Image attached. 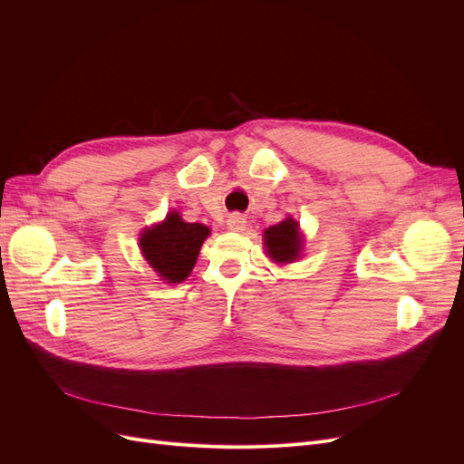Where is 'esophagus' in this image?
Returning a JSON list of instances; mask_svg holds the SVG:
<instances>
[{"label": "esophagus", "instance_id": "34e87169", "mask_svg": "<svg viewBox=\"0 0 464 464\" xmlns=\"http://www.w3.org/2000/svg\"><path fill=\"white\" fill-rule=\"evenodd\" d=\"M227 224H228V228H230V230H234V232H242V230L246 228V218H244L242 215L234 213V215H230V217H228Z\"/></svg>", "mask_w": 464, "mask_h": 464}]
</instances>
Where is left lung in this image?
<instances>
[{"mask_svg": "<svg viewBox=\"0 0 464 464\" xmlns=\"http://www.w3.org/2000/svg\"><path fill=\"white\" fill-rule=\"evenodd\" d=\"M266 254L276 263H292L300 256L302 237L298 232V222L286 218L275 227L265 230Z\"/></svg>", "mask_w": 464, "mask_h": 464, "instance_id": "left-lung-1", "label": "left lung"}]
</instances>
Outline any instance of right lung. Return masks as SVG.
<instances>
[{"instance_id":"right-lung-1","label":"right lung","mask_w":464,"mask_h":464,"mask_svg":"<svg viewBox=\"0 0 464 464\" xmlns=\"http://www.w3.org/2000/svg\"><path fill=\"white\" fill-rule=\"evenodd\" d=\"M208 228L205 224L184 222L170 213L141 236V249L149 265L166 283H181L191 273Z\"/></svg>"}]
</instances>
